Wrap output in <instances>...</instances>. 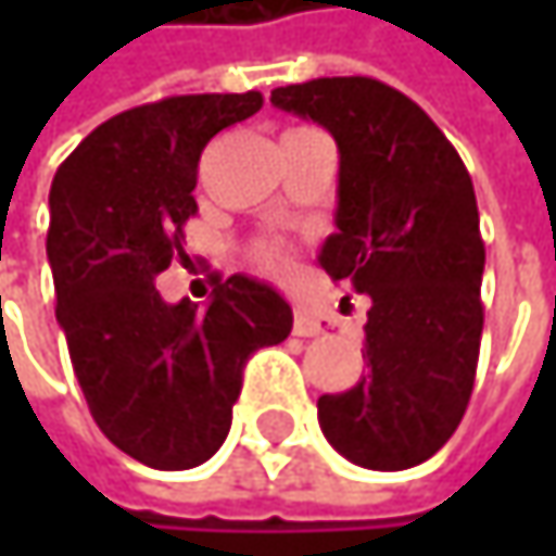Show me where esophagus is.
<instances>
[{
    "mask_svg": "<svg viewBox=\"0 0 556 556\" xmlns=\"http://www.w3.org/2000/svg\"><path fill=\"white\" fill-rule=\"evenodd\" d=\"M292 331H295L299 338H315V334H321L325 328H321L318 315H312V312H305V308H295V321H292Z\"/></svg>",
    "mask_w": 556,
    "mask_h": 556,
    "instance_id": "1",
    "label": "esophagus"
}]
</instances>
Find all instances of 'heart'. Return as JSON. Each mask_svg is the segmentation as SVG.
Instances as JSON below:
<instances>
[{
    "mask_svg": "<svg viewBox=\"0 0 556 556\" xmlns=\"http://www.w3.org/2000/svg\"><path fill=\"white\" fill-rule=\"evenodd\" d=\"M292 131H305V128H292ZM257 264L264 270H270V274H286L289 270V254L279 244H264V248H257Z\"/></svg>",
    "mask_w": 556,
    "mask_h": 556,
    "instance_id": "obj_1",
    "label": "heart"
}]
</instances>
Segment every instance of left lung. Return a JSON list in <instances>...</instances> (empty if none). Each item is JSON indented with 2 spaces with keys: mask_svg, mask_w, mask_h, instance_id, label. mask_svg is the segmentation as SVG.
Returning a JSON list of instances; mask_svg holds the SVG:
<instances>
[{
  "mask_svg": "<svg viewBox=\"0 0 556 556\" xmlns=\"http://www.w3.org/2000/svg\"><path fill=\"white\" fill-rule=\"evenodd\" d=\"M270 102L338 141V231L318 264L370 295L367 374L318 399V425L357 467L425 464L457 431L480 361L473 179L425 109L374 76L279 86Z\"/></svg>",
  "mask_w": 556,
  "mask_h": 556,
  "instance_id": "1",
  "label": "left lung"
}]
</instances>
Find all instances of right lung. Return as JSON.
Listing matches in <instances>:
<instances>
[{
    "label": "right lung",
    "instance_id": "obj_1",
    "mask_svg": "<svg viewBox=\"0 0 556 556\" xmlns=\"http://www.w3.org/2000/svg\"><path fill=\"white\" fill-rule=\"evenodd\" d=\"M261 105L251 89L128 109L89 131L51 186L48 261L73 374L102 434L154 470L199 467L225 444L244 364L292 331L286 299L241 274H215L205 308L167 305L154 286L186 257L205 144Z\"/></svg>",
    "mask_w": 556,
    "mask_h": 556
}]
</instances>
